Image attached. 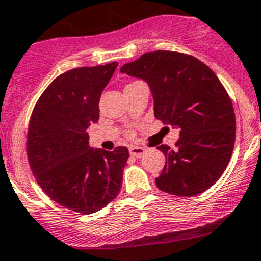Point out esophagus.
Returning <instances> with one entry per match:
<instances>
[{
  "label": "esophagus",
  "instance_id": "esophagus-1",
  "mask_svg": "<svg viewBox=\"0 0 261 261\" xmlns=\"http://www.w3.org/2000/svg\"><path fill=\"white\" fill-rule=\"evenodd\" d=\"M146 150L143 147H138V146H132V147H129V153L135 158H142L145 155Z\"/></svg>",
  "mask_w": 261,
  "mask_h": 261
}]
</instances>
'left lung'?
Wrapping results in <instances>:
<instances>
[{"mask_svg": "<svg viewBox=\"0 0 261 261\" xmlns=\"http://www.w3.org/2000/svg\"><path fill=\"white\" fill-rule=\"evenodd\" d=\"M120 71L147 82L155 118L179 129L174 148L158 147L166 159L156 178L159 190L191 197L212 187L224 173L236 140L232 101L214 71L174 51L143 54Z\"/></svg>", "mask_w": 261, "mask_h": 261, "instance_id": "left-lung-1", "label": "left lung"}]
</instances>
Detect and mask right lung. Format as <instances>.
<instances>
[{
    "instance_id": "1",
    "label": "right lung",
    "mask_w": 261,
    "mask_h": 261,
    "mask_svg": "<svg viewBox=\"0 0 261 261\" xmlns=\"http://www.w3.org/2000/svg\"><path fill=\"white\" fill-rule=\"evenodd\" d=\"M118 63L71 69L55 79L32 113L27 141L31 169L43 192L73 212L91 214L118 196L126 147L89 146L87 129L100 118V101Z\"/></svg>"
}]
</instances>
